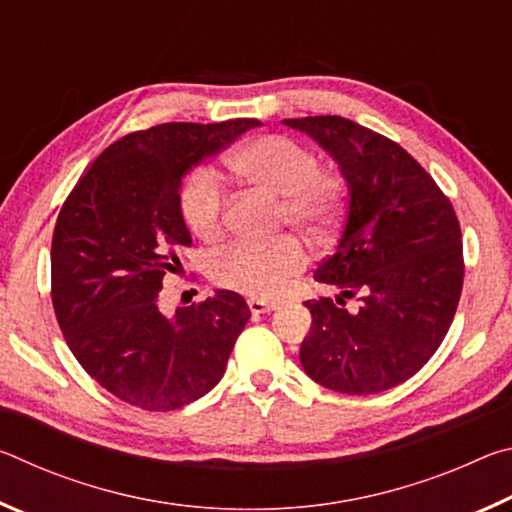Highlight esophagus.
Returning <instances> with one entry per match:
<instances>
[{"instance_id":"1","label":"esophagus","mask_w":512,"mask_h":512,"mask_svg":"<svg viewBox=\"0 0 512 512\" xmlns=\"http://www.w3.org/2000/svg\"><path fill=\"white\" fill-rule=\"evenodd\" d=\"M248 309L253 311V314H268V311H275L277 305H275V302H266V300H259V298H250V300H248Z\"/></svg>"}]
</instances>
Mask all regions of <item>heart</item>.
Listing matches in <instances>:
<instances>
[{
    "label": "heart",
    "mask_w": 512,
    "mask_h": 512,
    "mask_svg": "<svg viewBox=\"0 0 512 512\" xmlns=\"http://www.w3.org/2000/svg\"><path fill=\"white\" fill-rule=\"evenodd\" d=\"M318 155L287 135H259L230 155V169L241 183L280 196V216L307 235H323L341 212L345 185L332 171L318 169ZM180 216L194 237L210 241L221 235L225 194L219 173L198 167L189 173L178 196ZM307 266L298 239L271 244H232L214 253L210 275L221 287L257 298H277Z\"/></svg>",
    "instance_id": "1"
}]
</instances>
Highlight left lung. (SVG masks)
<instances>
[{"label":"left lung","instance_id":"8db88e82","mask_svg":"<svg viewBox=\"0 0 512 512\" xmlns=\"http://www.w3.org/2000/svg\"><path fill=\"white\" fill-rule=\"evenodd\" d=\"M332 155L348 183L339 244L314 277L359 297L357 312L307 300L300 363L336 393L404 384L440 348L463 289L461 225L449 198L400 144L336 115L284 119Z\"/></svg>","mask_w":512,"mask_h":512}]
</instances>
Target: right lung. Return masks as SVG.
<instances>
[{"instance_id":"obj_1","label":"right lung","mask_w":512,"mask_h":512,"mask_svg":"<svg viewBox=\"0 0 512 512\" xmlns=\"http://www.w3.org/2000/svg\"><path fill=\"white\" fill-rule=\"evenodd\" d=\"M257 119L171 121L110 144L60 207L51 302L92 379L144 411H176L219 384L250 309L235 291L164 316L162 277L192 246L178 196L187 171Z\"/></svg>"}]
</instances>
